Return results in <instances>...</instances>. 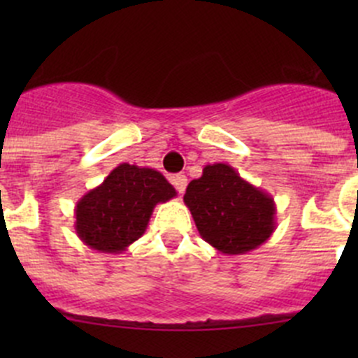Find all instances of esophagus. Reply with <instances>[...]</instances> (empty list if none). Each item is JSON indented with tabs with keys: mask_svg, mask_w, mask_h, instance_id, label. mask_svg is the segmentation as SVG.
Wrapping results in <instances>:
<instances>
[{
	"mask_svg": "<svg viewBox=\"0 0 358 358\" xmlns=\"http://www.w3.org/2000/svg\"><path fill=\"white\" fill-rule=\"evenodd\" d=\"M171 183L175 185V189L178 190L180 194H183V192H185V189H187V176L185 175L171 176Z\"/></svg>",
	"mask_w": 358,
	"mask_h": 358,
	"instance_id": "obj_1",
	"label": "esophagus"
}]
</instances>
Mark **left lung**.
Segmentation results:
<instances>
[{
	"instance_id": "left-lung-1",
	"label": "left lung",
	"mask_w": 358,
	"mask_h": 358,
	"mask_svg": "<svg viewBox=\"0 0 358 358\" xmlns=\"http://www.w3.org/2000/svg\"><path fill=\"white\" fill-rule=\"evenodd\" d=\"M183 202L197 230L223 255H246L275 230V201L225 162L208 164L187 187Z\"/></svg>"
}]
</instances>
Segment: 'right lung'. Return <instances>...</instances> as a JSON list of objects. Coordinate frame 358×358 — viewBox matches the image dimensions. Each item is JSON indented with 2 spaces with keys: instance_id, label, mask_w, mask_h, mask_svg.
I'll list each match as a JSON object with an SVG mask.
<instances>
[{
  "instance_id": "1",
  "label": "right lung",
  "mask_w": 358,
  "mask_h": 358,
  "mask_svg": "<svg viewBox=\"0 0 358 358\" xmlns=\"http://www.w3.org/2000/svg\"><path fill=\"white\" fill-rule=\"evenodd\" d=\"M175 196L162 173L122 162L76 202L74 230L88 248L119 255L145 234L159 202Z\"/></svg>"
}]
</instances>
